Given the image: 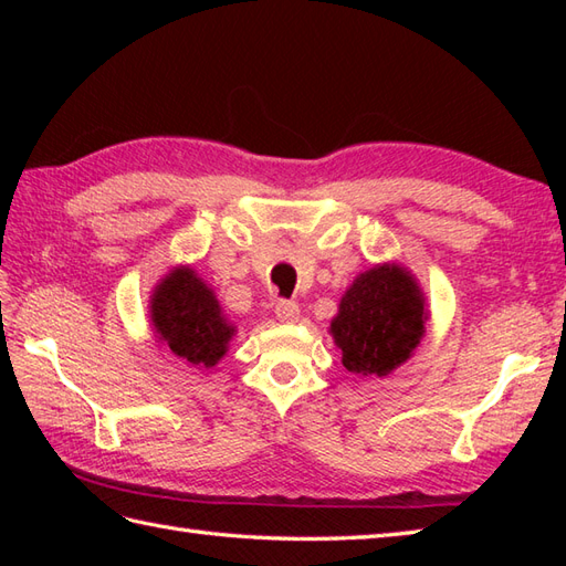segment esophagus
<instances>
[{"mask_svg":"<svg viewBox=\"0 0 566 566\" xmlns=\"http://www.w3.org/2000/svg\"><path fill=\"white\" fill-rule=\"evenodd\" d=\"M274 314L282 323H296L298 316H302V308H298L296 302H276Z\"/></svg>","mask_w":566,"mask_h":566,"instance_id":"obj_1","label":"esophagus"}]
</instances>
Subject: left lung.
I'll return each mask as SVG.
<instances>
[{"instance_id": "left-lung-1", "label": "left lung", "mask_w": 566, "mask_h": 566, "mask_svg": "<svg viewBox=\"0 0 566 566\" xmlns=\"http://www.w3.org/2000/svg\"><path fill=\"white\" fill-rule=\"evenodd\" d=\"M428 318L416 274L399 262H381L347 286L328 331L347 371L389 377L413 357Z\"/></svg>"}]
</instances>
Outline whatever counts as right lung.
<instances>
[{"label": "right lung", "mask_w": 566, "mask_h": 566, "mask_svg": "<svg viewBox=\"0 0 566 566\" xmlns=\"http://www.w3.org/2000/svg\"><path fill=\"white\" fill-rule=\"evenodd\" d=\"M148 318L155 343L195 369L219 365L238 333L211 286L191 264H177L155 284L148 298Z\"/></svg>", "instance_id": "add662e5"}]
</instances>
